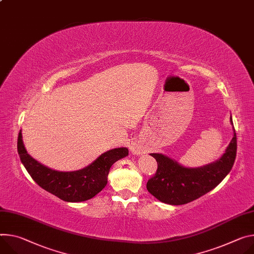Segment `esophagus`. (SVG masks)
Wrapping results in <instances>:
<instances>
[{
	"instance_id": "34e87169",
	"label": "esophagus",
	"mask_w": 254,
	"mask_h": 254,
	"mask_svg": "<svg viewBox=\"0 0 254 254\" xmlns=\"http://www.w3.org/2000/svg\"><path fill=\"white\" fill-rule=\"evenodd\" d=\"M130 149H131V153L133 155H140V154L145 153V149H144V147H143V145L141 143H134V144H132Z\"/></svg>"
}]
</instances>
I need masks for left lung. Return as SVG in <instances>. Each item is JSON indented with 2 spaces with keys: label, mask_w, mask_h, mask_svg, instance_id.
Here are the masks:
<instances>
[{
  "label": "left lung",
  "mask_w": 254,
  "mask_h": 254,
  "mask_svg": "<svg viewBox=\"0 0 254 254\" xmlns=\"http://www.w3.org/2000/svg\"><path fill=\"white\" fill-rule=\"evenodd\" d=\"M233 137L217 161L200 167H186L161 153H152L158 169L148 180L147 190L160 201L179 205L190 202L214 190L231 171L236 158L237 139L232 118Z\"/></svg>",
  "instance_id": "8db88e82"
}]
</instances>
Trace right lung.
<instances>
[{
	"label": "right lung",
	"mask_w": 254,
	"mask_h": 254,
	"mask_svg": "<svg viewBox=\"0 0 254 254\" xmlns=\"http://www.w3.org/2000/svg\"><path fill=\"white\" fill-rule=\"evenodd\" d=\"M22 164L38 186L68 202H79L94 197L107 184L110 167L128 155L127 148H115L101 154L95 161L76 171H59L39 163L26 151L20 130L17 143Z\"/></svg>",
	"instance_id": "right-lung-1"
}]
</instances>
